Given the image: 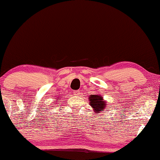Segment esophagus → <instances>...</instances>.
I'll return each instance as SVG.
<instances>
[{"label":"esophagus","mask_w":160,"mask_h":160,"mask_svg":"<svg viewBox=\"0 0 160 160\" xmlns=\"http://www.w3.org/2000/svg\"><path fill=\"white\" fill-rule=\"evenodd\" d=\"M73 95H77V96H78V95H80V92H79V91H74Z\"/></svg>","instance_id":"34e87169"}]
</instances>
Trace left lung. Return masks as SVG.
Wrapping results in <instances>:
<instances>
[{
	"mask_svg": "<svg viewBox=\"0 0 160 160\" xmlns=\"http://www.w3.org/2000/svg\"><path fill=\"white\" fill-rule=\"evenodd\" d=\"M89 101L95 113H99L107 109V103L101 95H90Z\"/></svg>",
	"mask_w": 160,
	"mask_h": 160,
	"instance_id": "obj_1",
	"label": "left lung"
}]
</instances>
